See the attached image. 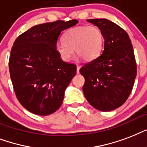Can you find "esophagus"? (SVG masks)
<instances>
[{
	"label": "esophagus",
	"instance_id": "1",
	"mask_svg": "<svg viewBox=\"0 0 147 147\" xmlns=\"http://www.w3.org/2000/svg\"><path fill=\"white\" fill-rule=\"evenodd\" d=\"M80 67L77 65V74H79V73H80Z\"/></svg>",
	"mask_w": 147,
	"mask_h": 147
}]
</instances>
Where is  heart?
<instances>
[{"instance_id":"b5f03b06","label":"heart","mask_w":147,"mask_h":147,"mask_svg":"<svg viewBox=\"0 0 147 147\" xmlns=\"http://www.w3.org/2000/svg\"><path fill=\"white\" fill-rule=\"evenodd\" d=\"M103 32L95 26H81L71 28L63 34V41L55 45L56 52L64 62H69L75 52L84 61H91L98 57L103 49Z\"/></svg>"}]
</instances>
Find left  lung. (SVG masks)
<instances>
[{
    "mask_svg": "<svg viewBox=\"0 0 147 147\" xmlns=\"http://www.w3.org/2000/svg\"><path fill=\"white\" fill-rule=\"evenodd\" d=\"M103 32V53L80 70L84 94L96 110L110 111L126 102L136 76V63L129 35L107 19H88Z\"/></svg>",
    "mask_w": 147,
    "mask_h": 147,
    "instance_id": "obj_1",
    "label": "left lung"
}]
</instances>
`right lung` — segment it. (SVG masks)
I'll return each mask as SVG.
<instances>
[{
	"label": "right lung",
	"mask_w": 147,
	"mask_h": 147,
	"mask_svg": "<svg viewBox=\"0 0 147 147\" xmlns=\"http://www.w3.org/2000/svg\"><path fill=\"white\" fill-rule=\"evenodd\" d=\"M77 23L57 20L36 25L13 43L9 58L11 81L20 104L32 113L47 116L62 104L77 67L62 61L55 45L61 33Z\"/></svg>",
	"instance_id": "add662e5"
}]
</instances>
